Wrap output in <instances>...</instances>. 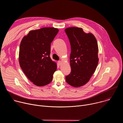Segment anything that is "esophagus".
I'll use <instances>...</instances> for the list:
<instances>
[{"label":"esophagus","mask_w":123,"mask_h":123,"mask_svg":"<svg viewBox=\"0 0 123 123\" xmlns=\"http://www.w3.org/2000/svg\"><path fill=\"white\" fill-rule=\"evenodd\" d=\"M58 63L59 64V65H61V64H62V62L61 61H58Z\"/></svg>","instance_id":"34e87169"}]
</instances>
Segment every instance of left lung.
<instances>
[{"label":"left lung","instance_id":"left-lung-1","mask_svg":"<svg viewBox=\"0 0 123 123\" xmlns=\"http://www.w3.org/2000/svg\"><path fill=\"white\" fill-rule=\"evenodd\" d=\"M65 31L71 46V72L66 81L73 86H81L89 82L97 66V42L92 33H86L80 28L69 27Z\"/></svg>","mask_w":123,"mask_h":123}]
</instances>
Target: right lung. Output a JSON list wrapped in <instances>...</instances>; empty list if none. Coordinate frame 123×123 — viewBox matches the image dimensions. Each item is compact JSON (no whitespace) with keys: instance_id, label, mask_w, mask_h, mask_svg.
<instances>
[{"instance_id":"1","label":"right lung","mask_w":123,"mask_h":123,"mask_svg":"<svg viewBox=\"0 0 123 123\" xmlns=\"http://www.w3.org/2000/svg\"><path fill=\"white\" fill-rule=\"evenodd\" d=\"M58 31V29L51 27L32 30L21 40L19 52L20 66L35 85H47L53 79L57 66L49 56L50 44Z\"/></svg>"}]
</instances>
